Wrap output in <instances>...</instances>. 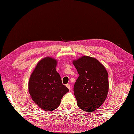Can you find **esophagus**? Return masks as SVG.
I'll return each mask as SVG.
<instances>
[{"label":"esophagus","instance_id":"34e87169","mask_svg":"<svg viewBox=\"0 0 134 134\" xmlns=\"http://www.w3.org/2000/svg\"><path fill=\"white\" fill-rule=\"evenodd\" d=\"M66 86L70 90H71V85H69V83H67V84H66Z\"/></svg>","mask_w":134,"mask_h":134}]
</instances>
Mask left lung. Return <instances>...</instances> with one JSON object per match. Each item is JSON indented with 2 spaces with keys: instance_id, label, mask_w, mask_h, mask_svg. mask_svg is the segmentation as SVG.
<instances>
[{
  "instance_id": "left-lung-1",
  "label": "left lung",
  "mask_w": 134,
  "mask_h": 134,
  "mask_svg": "<svg viewBox=\"0 0 134 134\" xmlns=\"http://www.w3.org/2000/svg\"><path fill=\"white\" fill-rule=\"evenodd\" d=\"M72 62L79 74L74 86L77 105L87 112L95 111L108 96L109 84L107 69L97 59L88 56H82Z\"/></svg>"
}]
</instances>
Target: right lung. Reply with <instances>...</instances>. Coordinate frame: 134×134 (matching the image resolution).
<instances>
[{
	"instance_id": "add662e5",
	"label": "right lung",
	"mask_w": 134,
	"mask_h": 134,
	"mask_svg": "<svg viewBox=\"0 0 134 134\" xmlns=\"http://www.w3.org/2000/svg\"><path fill=\"white\" fill-rule=\"evenodd\" d=\"M58 61L47 56L41 60L31 73L28 90L31 99L41 109L53 111L60 104L69 90L63 85L56 71Z\"/></svg>"
}]
</instances>
